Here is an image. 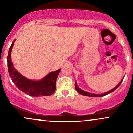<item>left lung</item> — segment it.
I'll use <instances>...</instances> for the list:
<instances>
[{
    "label": "left lung",
    "mask_w": 133,
    "mask_h": 133,
    "mask_svg": "<svg viewBox=\"0 0 133 133\" xmlns=\"http://www.w3.org/2000/svg\"><path fill=\"white\" fill-rule=\"evenodd\" d=\"M123 81V79L121 80V81L120 82V83H119L117 85H116L115 88H114L113 89H112L111 90L109 91L106 92H104V93H102V94H94V93H91V92H86L85 91L82 90V89H81L80 88H79L78 87L77 85V84H76V82H75V89H76V90L78 92H79L80 94H81L82 95H84V96H91V97H100V96H105L106 95H108L109 93H111V92H113L114 91L116 90V89H117L118 88L119 86H120V85L121 84L122 82Z\"/></svg>",
    "instance_id": "1"
}]
</instances>
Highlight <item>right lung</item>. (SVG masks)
I'll use <instances>...</instances> for the list:
<instances>
[{
    "label": "right lung",
    "instance_id": "add662e5",
    "mask_svg": "<svg viewBox=\"0 0 133 133\" xmlns=\"http://www.w3.org/2000/svg\"><path fill=\"white\" fill-rule=\"evenodd\" d=\"M15 42V40L13 41L9 48L7 57L8 72L13 82L21 91L31 96L51 95L56 89V81L60 69L55 71L50 72L40 80H33L27 78L16 70L11 59L12 48Z\"/></svg>",
    "mask_w": 133,
    "mask_h": 133
}]
</instances>
